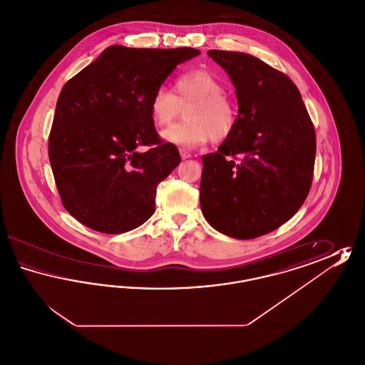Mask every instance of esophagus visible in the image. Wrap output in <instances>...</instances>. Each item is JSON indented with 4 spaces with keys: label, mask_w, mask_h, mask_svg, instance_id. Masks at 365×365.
I'll return each mask as SVG.
<instances>
[{
    "label": "esophagus",
    "mask_w": 365,
    "mask_h": 365,
    "mask_svg": "<svg viewBox=\"0 0 365 365\" xmlns=\"http://www.w3.org/2000/svg\"><path fill=\"white\" fill-rule=\"evenodd\" d=\"M179 152H180V157H182L183 160H186V158H190L191 157L190 153H189L187 150H185V149H180Z\"/></svg>",
    "instance_id": "esophagus-1"
}]
</instances>
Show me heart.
I'll use <instances>...</instances> for the list:
<instances>
[{"label":"heart","mask_w":365,"mask_h":365,"mask_svg":"<svg viewBox=\"0 0 365 365\" xmlns=\"http://www.w3.org/2000/svg\"><path fill=\"white\" fill-rule=\"evenodd\" d=\"M186 108V120L175 123L161 138L182 148H195L208 140L228 138L238 123V108L225 91L223 82L210 71L192 70L176 78L174 93L160 87L150 100V115L157 125L173 122Z\"/></svg>","instance_id":"heart-1"}]
</instances>
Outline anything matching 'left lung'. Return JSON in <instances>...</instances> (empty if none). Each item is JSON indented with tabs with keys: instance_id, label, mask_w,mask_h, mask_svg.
<instances>
[{
	"instance_id": "left-lung-1",
	"label": "left lung",
	"mask_w": 365,
	"mask_h": 365,
	"mask_svg": "<svg viewBox=\"0 0 365 365\" xmlns=\"http://www.w3.org/2000/svg\"><path fill=\"white\" fill-rule=\"evenodd\" d=\"M208 54L235 87L238 123L216 153L202 157L201 210L225 235L257 238L290 220L308 197L314 128L289 76L246 53Z\"/></svg>"
}]
</instances>
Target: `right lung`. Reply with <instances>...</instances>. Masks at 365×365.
I'll return each mask as SVG.
<instances>
[{
	"label": "right lung",
	"instance_id": "right-lung-1",
	"mask_svg": "<svg viewBox=\"0 0 365 365\" xmlns=\"http://www.w3.org/2000/svg\"><path fill=\"white\" fill-rule=\"evenodd\" d=\"M200 53L112 45L64 85L49 160L61 201L78 222L122 234L155 213L157 185L180 156L158 139L150 100L178 64ZM140 145L154 148L140 153Z\"/></svg>",
	"mask_w": 365,
	"mask_h": 365
}]
</instances>
